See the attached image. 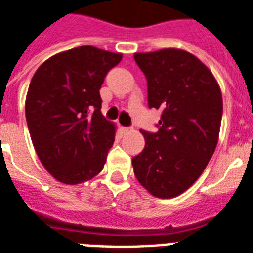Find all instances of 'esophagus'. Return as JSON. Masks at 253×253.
I'll use <instances>...</instances> for the list:
<instances>
[{
  "mask_svg": "<svg viewBox=\"0 0 253 253\" xmlns=\"http://www.w3.org/2000/svg\"><path fill=\"white\" fill-rule=\"evenodd\" d=\"M133 130V128H130V126H123V132L124 133H129V132H132Z\"/></svg>",
  "mask_w": 253,
  "mask_h": 253,
  "instance_id": "34e87169",
  "label": "esophagus"
}]
</instances>
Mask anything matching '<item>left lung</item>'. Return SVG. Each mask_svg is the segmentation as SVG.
Instances as JSON below:
<instances>
[{
	"mask_svg": "<svg viewBox=\"0 0 253 253\" xmlns=\"http://www.w3.org/2000/svg\"><path fill=\"white\" fill-rule=\"evenodd\" d=\"M147 77L148 106L161 109L157 132L141 130L145 147L132 159L134 176L160 199L187 191L200 177L219 140L223 98L203 62L185 50L136 53Z\"/></svg>",
	"mask_w": 253,
	"mask_h": 253,
	"instance_id": "8db88e82",
	"label": "left lung"
}]
</instances>
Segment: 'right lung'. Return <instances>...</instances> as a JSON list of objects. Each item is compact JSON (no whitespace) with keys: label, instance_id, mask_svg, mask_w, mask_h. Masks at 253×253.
<instances>
[{"label":"right lung","instance_id":"add662e5","mask_svg":"<svg viewBox=\"0 0 253 253\" xmlns=\"http://www.w3.org/2000/svg\"><path fill=\"white\" fill-rule=\"evenodd\" d=\"M123 56L94 46L58 53L36 70L25 115L34 149L45 169L75 185L98 174L115 141V125L101 115L106 73Z\"/></svg>","mask_w":253,"mask_h":253}]
</instances>
